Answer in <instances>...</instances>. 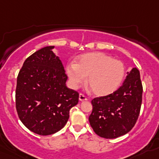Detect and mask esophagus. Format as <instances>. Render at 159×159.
Instances as JSON below:
<instances>
[{"label": "esophagus", "mask_w": 159, "mask_h": 159, "mask_svg": "<svg viewBox=\"0 0 159 159\" xmlns=\"http://www.w3.org/2000/svg\"><path fill=\"white\" fill-rule=\"evenodd\" d=\"M79 99H80V101H81V102H82V101L88 100V98H87V97L85 96L84 94L80 93V95H79Z\"/></svg>", "instance_id": "obj_1"}]
</instances>
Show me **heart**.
Wrapping results in <instances>:
<instances>
[{
	"label": "heart",
	"instance_id": "obj_1",
	"mask_svg": "<svg viewBox=\"0 0 159 159\" xmlns=\"http://www.w3.org/2000/svg\"><path fill=\"white\" fill-rule=\"evenodd\" d=\"M66 73L70 86L76 89L86 80L97 96L113 93L119 88L125 76V66L120 60L103 52H95L78 57L76 63L67 65Z\"/></svg>",
	"mask_w": 159,
	"mask_h": 159
}]
</instances>
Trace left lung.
<instances>
[{"mask_svg":"<svg viewBox=\"0 0 159 159\" xmlns=\"http://www.w3.org/2000/svg\"><path fill=\"white\" fill-rule=\"evenodd\" d=\"M142 95L140 73L134 67L127 72L117 91L92 100L89 123L95 134L105 139H116L128 133L139 116Z\"/></svg>","mask_w":159,"mask_h":159,"instance_id":"1","label":"left lung"}]
</instances>
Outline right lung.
I'll use <instances>...</instances> for the list:
<instances>
[{
	"label": "right lung",
	"instance_id": "obj_1",
	"mask_svg": "<svg viewBox=\"0 0 159 159\" xmlns=\"http://www.w3.org/2000/svg\"><path fill=\"white\" fill-rule=\"evenodd\" d=\"M47 46L24 62L16 80V108L20 121L31 131L49 135L63 128L79 93L66 86L61 60Z\"/></svg>",
	"mask_w": 159,
	"mask_h": 159
}]
</instances>
